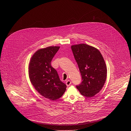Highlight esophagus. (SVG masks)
<instances>
[{"instance_id":"obj_1","label":"esophagus","mask_w":131,"mask_h":131,"mask_svg":"<svg viewBox=\"0 0 131 131\" xmlns=\"http://www.w3.org/2000/svg\"><path fill=\"white\" fill-rule=\"evenodd\" d=\"M66 85H67V86H70V85L72 84V82H71V81L68 80L67 81H66Z\"/></svg>"}]
</instances>
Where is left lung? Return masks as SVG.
Listing matches in <instances>:
<instances>
[{"instance_id":"left-lung-1","label":"left lung","mask_w":131,"mask_h":131,"mask_svg":"<svg viewBox=\"0 0 131 131\" xmlns=\"http://www.w3.org/2000/svg\"><path fill=\"white\" fill-rule=\"evenodd\" d=\"M82 78L77 88L87 97H92L103 88L107 76L104 59L98 49L86 44L71 46Z\"/></svg>"}]
</instances>
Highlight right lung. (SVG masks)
Masks as SVG:
<instances>
[{
  "mask_svg": "<svg viewBox=\"0 0 131 131\" xmlns=\"http://www.w3.org/2000/svg\"><path fill=\"white\" fill-rule=\"evenodd\" d=\"M59 48L49 46L38 50L31 57L28 68L30 81L36 90L52 101L61 97L67 88L51 66V61Z\"/></svg>",
  "mask_w": 131,
  "mask_h": 131,
  "instance_id": "right-lung-1",
  "label": "right lung"
}]
</instances>
